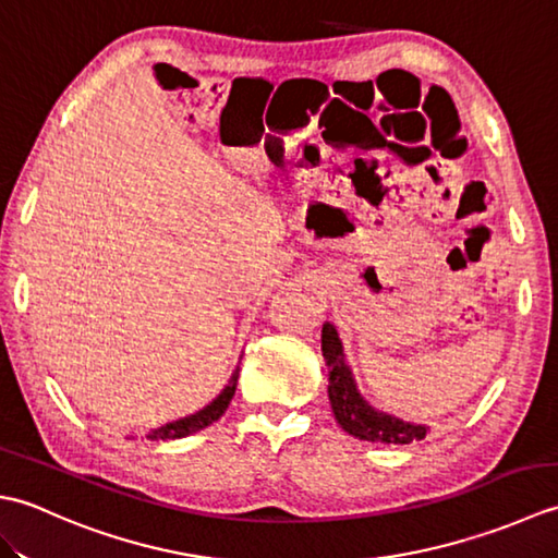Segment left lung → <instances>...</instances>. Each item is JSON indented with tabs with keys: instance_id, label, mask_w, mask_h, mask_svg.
<instances>
[{
	"instance_id": "left-lung-1",
	"label": "left lung",
	"mask_w": 558,
	"mask_h": 558,
	"mask_svg": "<svg viewBox=\"0 0 558 558\" xmlns=\"http://www.w3.org/2000/svg\"><path fill=\"white\" fill-rule=\"evenodd\" d=\"M322 350L328 366V398L333 405L338 424L348 434L372 444H410L426 436V426L410 424L386 412L374 410L354 386L350 366L342 354V342L336 333L333 324H324L322 330Z\"/></svg>"
}]
</instances>
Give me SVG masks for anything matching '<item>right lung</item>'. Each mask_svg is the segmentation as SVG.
I'll list each match as a JSON object with an SVG mask.
<instances>
[{"mask_svg":"<svg viewBox=\"0 0 558 558\" xmlns=\"http://www.w3.org/2000/svg\"><path fill=\"white\" fill-rule=\"evenodd\" d=\"M236 376H240V366H236L230 384L222 388V393L210 402V405H206L204 410H198L194 414H189V417L184 420H177V422H170L165 426H158V429H150L146 434V438H150V441H170V438H182V436H192L201 429H206V426H210L213 422H218L225 410H228L230 400L234 396V388H236Z\"/></svg>","mask_w":558,"mask_h":558,"instance_id":"1","label":"right lung"}]
</instances>
